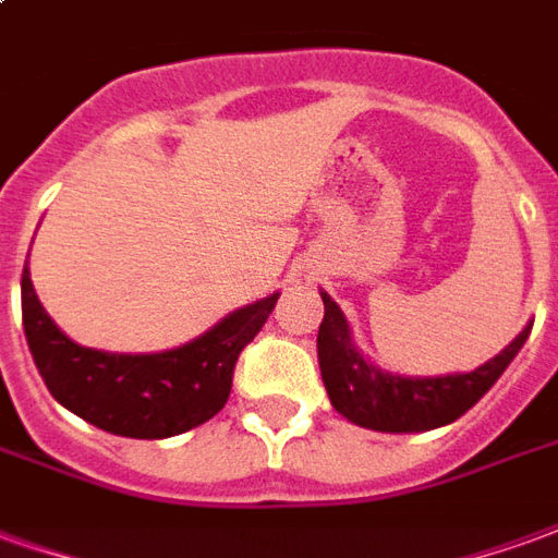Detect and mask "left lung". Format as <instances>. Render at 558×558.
<instances>
[{"label":"left lung","instance_id":"left-lung-1","mask_svg":"<svg viewBox=\"0 0 558 558\" xmlns=\"http://www.w3.org/2000/svg\"><path fill=\"white\" fill-rule=\"evenodd\" d=\"M326 316L316 335L319 350V371L326 383L331 407L359 427L386 433H418L451 424L463 412L478 403L493 383L514 362L520 347L526 343L532 326H526L511 347H505L496 359L475 367L472 374L427 376V379H407V376L383 374L379 367L364 362V355L350 340V326L340 307L323 292Z\"/></svg>","mask_w":558,"mask_h":558}]
</instances>
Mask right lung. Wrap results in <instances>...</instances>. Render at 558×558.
I'll use <instances>...</instances> for the list:
<instances>
[{"instance_id":"obj_1","label":"right lung","mask_w":558,"mask_h":558,"mask_svg":"<svg viewBox=\"0 0 558 558\" xmlns=\"http://www.w3.org/2000/svg\"><path fill=\"white\" fill-rule=\"evenodd\" d=\"M23 328L38 374L65 410L116 436L167 439L215 418L232 391L242 350L266 326L278 292L235 311L203 338L158 355H113L68 340L23 266Z\"/></svg>"}]
</instances>
